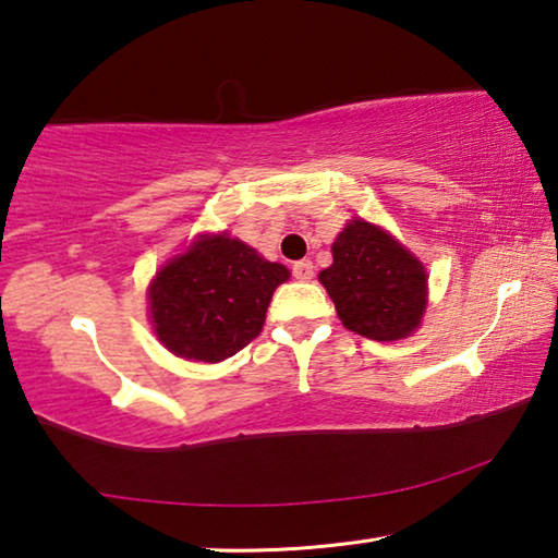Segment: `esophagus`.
<instances>
[{
  "instance_id": "esophagus-1",
  "label": "esophagus",
  "mask_w": 558,
  "mask_h": 558,
  "mask_svg": "<svg viewBox=\"0 0 558 558\" xmlns=\"http://www.w3.org/2000/svg\"><path fill=\"white\" fill-rule=\"evenodd\" d=\"M292 276H295L300 282H310L315 278V266L310 260H298L295 266H292Z\"/></svg>"
}]
</instances>
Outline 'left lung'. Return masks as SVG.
<instances>
[{
  "label": "left lung",
  "mask_w": 558,
  "mask_h": 558,
  "mask_svg": "<svg viewBox=\"0 0 558 558\" xmlns=\"http://www.w3.org/2000/svg\"><path fill=\"white\" fill-rule=\"evenodd\" d=\"M332 258L319 282L347 329L376 342H396L418 329L428 276L403 243L356 216L335 239Z\"/></svg>",
  "instance_id": "obj_1"
}]
</instances>
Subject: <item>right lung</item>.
Listing matches in <instances>:
<instances>
[{
    "label": "right lung",
    "instance_id": "obj_1",
    "mask_svg": "<svg viewBox=\"0 0 558 558\" xmlns=\"http://www.w3.org/2000/svg\"><path fill=\"white\" fill-rule=\"evenodd\" d=\"M290 278L229 233H204L149 282V319L169 352L223 362L256 339L272 292Z\"/></svg>",
    "mask_w": 558,
    "mask_h": 558
}]
</instances>
